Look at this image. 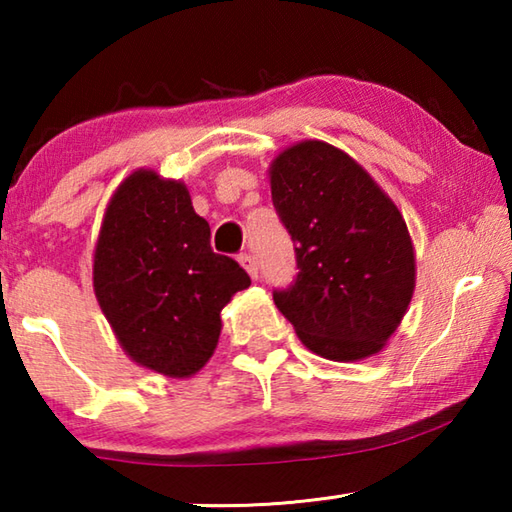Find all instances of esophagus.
<instances>
[{"label": "esophagus", "mask_w": 512, "mask_h": 512, "mask_svg": "<svg viewBox=\"0 0 512 512\" xmlns=\"http://www.w3.org/2000/svg\"><path fill=\"white\" fill-rule=\"evenodd\" d=\"M239 264L246 268L248 271V275L253 277V280H257V275H259V268H257V259L250 255V253H241L239 255Z\"/></svg>", "instance_id": "obj_1"}]
</instances>
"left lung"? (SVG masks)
Wrapping results in <instances>:
<instances>
[{
  "label": "left lung",
  "instance_id": "1",
  "mask_svg": "<svg viewBox=\"0 0 512 512\" xmlns=\"http://www.w3.org/2000/svg\"><path fill=\"white\" fill-rule=\"evenodd\" d=\"M271 198L296 244V280L273 300L311 352L357 361L384 348L409 307L415 257L395 203L350 155L300 142L271 167Z\"/></svg>",
  "mask_w": 512,
  "mask_h": 512
}]
</instances>
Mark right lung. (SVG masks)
<instances>
[{
  "label": "right lung",
  "mask_w": 512,
  "mask_h": 512,
  "mask_svg": "<svg viewBox=\"0 0 512 512\" xmlns=\"http://www.w3.org/2000/svg\"><path fill=\"white\" fill-rule=\"evenodd\" d=\"M250 277L214 253L187 187L135 171L112 196L94 253V293L121 348L144 368L189 377L219 343L221 309Z\"/></svg>",
  "instance_id": "add662e5"
}]
</instances>
